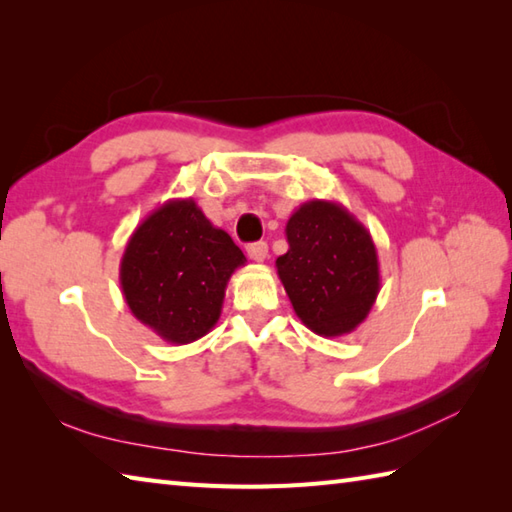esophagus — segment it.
I'll return each instance as SVG.
<instances>
[{"instance_id":"esophagus-1","label":"esophagus","mask_w":512,"mask_h":512,"mask_svg":"<svg viewBox=\"0 0 512 512\" xmlns=\"http://www.w3.org/2000/svg\"><path fill=\"white\" fill-rule=\"evenodd\" d=\"M246 253H248L250 259H253V262H264V259L268 257V244L266 242L248 244L246 246Z\"/></svg>"}]
</instances>
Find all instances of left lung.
<instances>
[{
    "mask_svg": "<svg viewBox=\"0 0 512 512\" xmlns=\"http://www.w3.org/2000/svg\"><path fill=\"white\" fill-rule=\"evenodd\" d=\"M288 253L277 275L301 323L319 336L361 325L380 292L374 239L339 202L310 200L286 224Z\"/></svg>",
    "mask_w": 512,
    "mask_h": 512,
    "instance_id": "left-lung-1",
    "label": "left lung"
}]
</instances>
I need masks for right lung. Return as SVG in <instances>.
Here are the masks:
<instances>
[{"label":"right lung","instance_id":"obj_1","mask_svg":"<svg viewBox=\"0 0 512 512\" xmlns=\"http://www.w3.org/2000/svg\"><path fill=\"white\" fill-rule=\"evenodd\" d=\"M246 257L193 198L169 200L129 237L121 288L134 317L162 341L187 345L213 330L228 279Z\"/></svg>","mask_w":512,"mask_h":512}]
</instances>
